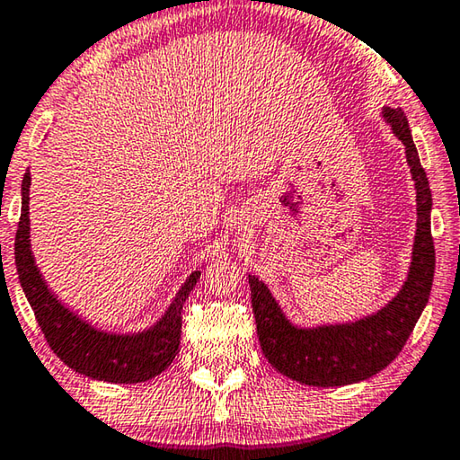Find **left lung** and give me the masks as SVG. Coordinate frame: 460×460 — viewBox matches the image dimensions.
<instances>
[{
  "label": "left lung",
  "instance_id": "1",
  "mask_svg": "<svg viewBox=\"0 0 460 460\" xmlns=\"http://www.w3.org/2000/svg\"><path fill=\"white\" fill-rule=\"evenodd\" d=\"M384 118L406 146V158L416 184L418 225L411 266L400 294L379 313L351 324L296 329L282 314L266 284L249 276L252 306L261 353L282 376L306 385L332 387L357 384L385 369L414 331L430 298L434 279V241L430 233L432 194L410 126L402 109L385 107Z\"/></svg>",
  "mask_w": 460,
  "mask_h": 460
}]
</instances>
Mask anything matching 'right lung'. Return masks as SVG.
Listing matches in <instances>:
<instances>
[{
    "label": "right lung",
    "mask_w": 460,
    "mask_h": 460,
    "mask_svg": "<svg viewBox=\"0 0 460 460\" xmlns=\"http://www.w3.org/2000/svg\"><path fill=\"white\" fill-rule=\"evenodd\" d=\"M30 172L22 181V213L15 231V268L44 339L60 361L83 376L109 384H139L160 376L174 361L181 345L182 306L200 271L186 279L162 321L137 334H109L83 323L57 300L38 271L30 249Z\"/></svg>",
    "instance_id": "add662e5"
}]
</instances>
